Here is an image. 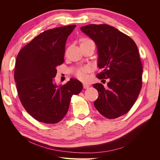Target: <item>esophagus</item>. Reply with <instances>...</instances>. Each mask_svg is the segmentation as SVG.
Instances as JSON below:
<instances>
[{
  "label": "esophagus",
  "instance_id": "34e87169",
  "mask_svg": "<svg viewBox=\"0 0 160 160\" xmlns=\"http://www.w3.org/2000/svg\"><path fill=\"white\" fill-rule=\"evenodd\" d=\"M89 85L88 83H83V88L84 89H88L89 88Z\"/></svg>",
  "mask_w": 160,
  "mask_h": 160
}]
</instances>
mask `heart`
Listing matches in <instances>:
<instances>
[{
  "label": "heart",
  "instance_id": "obj_1",
  "mask_svg": "<svg viewBox=\"0 0 160 160\" xmlns=\"http://www.w3.org/2000/svg\"><path fill=\"white\" fill-rule=\"evenodd\" d=\"M91 41V40L88 39V38H82L81 40V45L85 44V43H87L88 42ZM89 71V69L88 68V67H82V68L78 69H77L75 72V75L78 78L79 80H85L87 78V72Z\"/></svg>",
  "mask_w": 160,
  "mask_h": 160
}]
</instances>
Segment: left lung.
I'll use <instances>...</instances> for the list:
<instances>
[{
  "label": "left lung",
  "mask_w": 160,
  "mask_h": 160,
  "mask_svg": "<svg viewBox=\"0 0 160 160\" xmlns=\"http://www.w3.org/2000/svg\"><path fill=\"white\" fill-rule=\"evenodd\" d=\"M81 30L98 47V67L102 71L97 77L109 79L107 88L99 83L92 85L99 93L95 108L106 118H118L133 107L142 87L143 66L138 47L132 38L105 24H91Z\"/></svg>",
  "instance_id": "left-lung-1"
}]
</instances>
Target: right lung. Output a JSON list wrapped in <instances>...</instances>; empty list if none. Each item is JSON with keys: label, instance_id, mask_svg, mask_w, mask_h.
I'll return each instance as SVG.
<instances>
[{"label": "right lung", "instance_id": "obj_1", "mask_svg": "<svg viewBox=\"0 0 160 160\" xmlns=\"http://www.w3.org/2000/svg\"><path fill=\"white\" fill-rule=\"evenodd\" d=\"M75 25L43 31L22 48L17 57L14 78L18 96L27 112L38 122L57 123L68 111L72 96L83 85L71 78L56 85L57 67L64 62L67 37Z\"/></svg>", "mask_w": 160, "mask_h": 160}]
</instances>
